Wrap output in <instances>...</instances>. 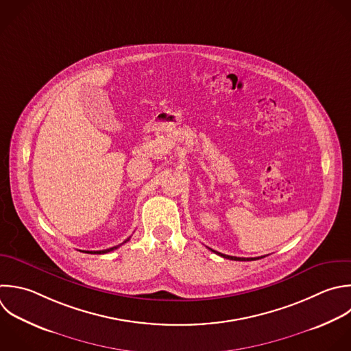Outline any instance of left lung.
<instances>
[{"mask_svg":"<svg viewBox=\"0 0 351 351\" xmlns=\"http://www.w3.org/2000/svg\"><path fill=\"white\" fill-rule=\"evenodd\" d=\"M211 250V248H210ZM211 251H214V250H211ZM215 254H218V255H221V256H223V258H226V259H232V261H255V259H259V258H237V256H230V255H225V254H221V252H217V251H214ZM262 258V256H261Z\"/></svg>","mask_w":351,"mask_h":351,"instance_id":"obj_1","label":"left lung"}]
</instances>
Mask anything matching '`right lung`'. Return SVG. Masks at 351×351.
<instances>
[{"label":"right lung","mask_w":351,"mask_h":351,"mask_svg":"<svg viewBox=\"0 0 351 351\" xmlns=\"http://www.w3.org/2000/svg\"><path fill=\"white\" fill-rule=\"evenodd\" d=\"M130 239V237H129ZM129 239H126L122 244H125L126 241H129ZM122 244H119V245H115V247H111V248H107V250H100V251H84V252H86V254H107V252H110V251H114V250H117L118 247H121Z\"/></svg>","instance_id":"right-lung-1"}]
</instances>
